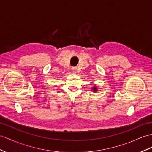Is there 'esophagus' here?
<instances>
[{
    "mask_svg": "<svg viewBox=\"0 0 152 152\" xmlns=\"http://www.w3.org/2000/svg\"><path fill=\"white\" fill-rule=\"evenodd\" d=\"M71 70L73 72H75L76 71V67H72V68H71Z\"/></svg>",
    "mask_w": 152,
    "mask_h": 152,
    "instance_id": "esophagus-1",
    "label": "esophagus"
}]
</instances>
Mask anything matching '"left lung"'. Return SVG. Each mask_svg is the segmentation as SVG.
<instances>
[{"label":"left lung","mask_w":152,"mask_h":152,"mask_svg":"<svg viewBox=\"0 0 152 152\" xmlns=\"http://www.w3.org/2000/svg\"><path fill=\"white\" fill-rule=\"evenodd\" d=\"M93 91H97V88L96 87H93Z\"/></svg>","instance_id":"1"}]
</instances>
